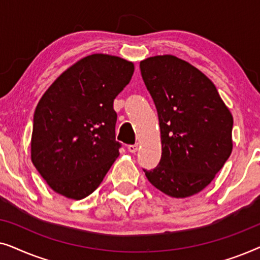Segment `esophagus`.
Wrapping results in <instances>:
<instances>
[{"mask_svg": "<svg viewBox=\"0 0 260 260\" xmlns=\"http://www.w3.org/2000/svg\"><path fill=\"white\" fill-rule=\"evenodd\" d=\"M137 149H138V143L127 145V150H129L130 152H133V154H134V152L137 151Z\"/></svg>", "mask_w": 260, "mask_h": 260, "instance_id": "obj_1", "label": "esophagus"}]
</instances>
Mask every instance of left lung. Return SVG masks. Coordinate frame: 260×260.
Listing matches in <instances>:
<instances>
[{"label": "left lung", "instance_id": "1", "mask_svg": "<svg viewBox=\"0 0 260 260\" xmlns=\"http://www.w3.org/2000/svg\"><path fill=\"white\" fill-rule=\"evenodd\" d=\"M141 74L157 110L162 156L143 169L152 186L187 198L208 186L232 152L233 117L215 85L174 55L141 61Z\"/></svg>", "mask_w": 260, "mask_h": 260}]
</instances>
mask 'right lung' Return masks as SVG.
<instances>
[{
    "instance_id": "1",
    "label": "right lung",
    "mask_w": 260,
    "mask_h": 260,
    "mask_svg": "<svg viewBox=\"0 0 260 260\" xmlns=\"http://www.w3.org/2000/svg\"><path fill=\"white\" fill-rule=\"evenodd\" d=\"M134 63L92 54L67 69L35 109L31 162L58 194L81 200L97 189L119 155L113 101Z\"/></svg>"
}]
</instances>
